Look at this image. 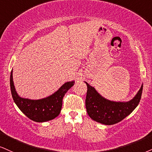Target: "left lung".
Returning a JSON list of instances; mask_svg holds the SVG:
<instances>
[{"label":"left lung","instance_id":"left-lung-1","mask_svg":"<svg viewBox=\"0 0 152 152\" xmlns=\"http://www.w3.org/2000/svg\"><path fill=\"white\" fill-rule=\"evenodd\" d=\"M87 86L85 106L89 117L94 121L106 125H114L130 115L140 102L143 89L140 90L128 102H114L104 98L94 87L85 82Z\"/></svg>","mask_w":152,"mask_h":152}]
</instances>
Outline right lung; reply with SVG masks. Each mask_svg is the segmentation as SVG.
Listing matches in <instances>:
<instances>
[{"mask_svg":"<svg viewBox=\"0 0 152 152\" xmlns=\"http://www.w3.org/2000/svg\"><path fill=\"white\" fill-rule=\"evenodd\" d=\"M10 84L12 99L20 110L31 121L44 123L51 121L59 115L63 96L75 85V81L65 82L56 92L40 99L23 98L18 94L13 82L12 70L10 73Z\"/></svg>","mask_w":152,"mask_h":152,"instance_id":"obj_1","label":"right lung"}]
</instances>
